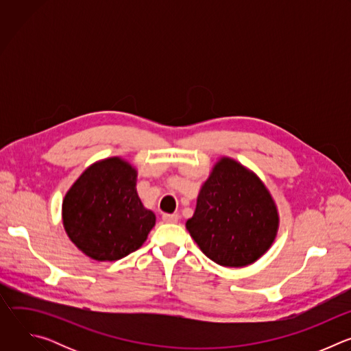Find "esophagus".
Returning a JSON list of instances; mask_svg holds the SVG:
<instances>
[{
	"label": "esophagus",
	"mask_w": 351,
	"mask_h": 351,
	"mask_svg": "<svg viewBox=\"0 0 351 351\" xmlns=\"http://www.w3.org/2000/svg\"><path fill=\"white\" fill-rule=\"evenodd\" d=\"M162 221L167 223H176L179 221V215L178 214H164Z\"/></svg>",
	"instance_id": "esophagus-1"
}]
</instances>
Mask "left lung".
<instances>
[{
    "mask_svg": "<svg viewBox=\"0 0 351 351\" xmlns=\"http://www.w3.org/2000/svg\"><path fill=\"white\" fill-rule=\"evenodd\" d=\"M199 250L222 267L254 264L274 244L279 213L265 183L239 161L221 157L186 222Z\"/></svg>",
    "mask_w": 351,
    "mask_h": 351,
    "instance_id": "left-lung-1",
    "label": "left lung"
}]
</instances>
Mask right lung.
Segmentation results:
<instances>
[{"instance_id":"obj_1","label":"right lung","mask_w":351,"mask_h":351,"mask_svg":"<svg viewBox=\"0 0 351 351\" xmlns=\"http://www.w3.org/2000/svg\"><path fill=\"white\" fill-rule=\"evenodd\" d=\"M137 169L122 157L91 164L62 202V223L71 241L95 261H118L136 252L156 225L137 194Z\"/></svg>"}]
</instances>
